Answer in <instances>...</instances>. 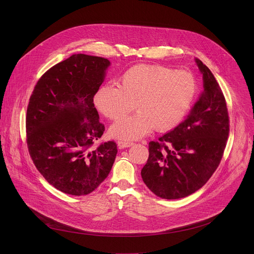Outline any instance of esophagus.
I'll return each instance as SVG.
<instances>
[{
	"label": "esophagus",
	"mask_w": 254,
	"mask_h": 254,
	"mask_svg": "<svg viewBox=\"0 0 254 254\" xmlns=\"http://www.w3.org/2000/svg\"><path fill=\"white\" fill-rule=\"evenodd\" d=\"M133 144V142L130 141H124V140H120L118 141V146L120 149H125V148H129Z\"/></svg>",
	"instance_id": "34e87169"
}]
</instances>
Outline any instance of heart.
Instances as JSON below:
<instances>
[{
  "label": "heart",
  "mask_w": 254,
  "mask_h": 254,
  "mask_svg": "<svg viewBox=\"0 0 254 254\" xmlns=\"http://www.w3.org/2000/svg\"><path fill=\"white\" fill-rule=\"evenodd\" d=\"M197 91V80L190 71L137 64L121 76L119 86L101 85L93 101L97 110L113 121L127 115L135 103L137 113L111 127L114 137L130 140L147 135L154 127L158 131L176 127L189 113Z\"/></svg>",
  "instance_id": "1"
}]
</instances>
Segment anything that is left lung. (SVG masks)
<instances>
[{
	"instance_id": "obj_1",
	"label": "left lung",
	"mask_w": 254,
	"mask_h": 254,
	"mask_svg": "<svg viewBox=\"0 0 254 254\" xmlns=\"http://www.w3.org/2000/svg\"><path fill=\"white\" fill-rule=\"evenodd\" d=\"M195 61L204 90L184 122L150 141L149 159L140 172L144 184L163 199L184 198L202 188L218 168L229 134L223 92L210 69Z\"/></svg>"
}]
</instances>
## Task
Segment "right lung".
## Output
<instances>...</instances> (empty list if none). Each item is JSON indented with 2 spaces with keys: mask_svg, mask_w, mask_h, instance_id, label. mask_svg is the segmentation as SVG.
Returning a JSON list of instances; mask_svg holds the SVG:
<instances>
[{
  "mask_svg": "<svg viewBox=\"0 0 254 254\" xmlns=\"http://www.w3.org/2000/svg\"><path fill=\"white\" fill-rule=\"evenodd\" d=\"M110 65L106 58L74 54L47 70L30 96L29 154L47 182L65 194L93 192L116 160L114 140L92 148L104 131L93 97Z\"/></svg>",
  "mask_w": 254,
  "mask_h": 254,
  "instance_id": "1",
  "label": "right lung"
}]
</instances>
